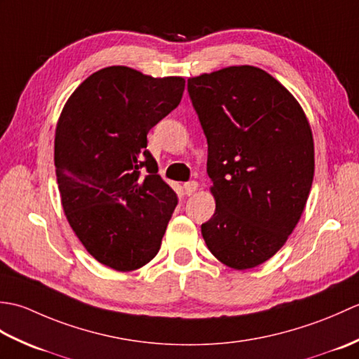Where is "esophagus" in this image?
<instances>
[{"label":"esophagus","mask_w":359,"mask_h":359,"mask_svg":"<svg viewBox=\"0 0 359 359\" xmlns=\"http://www.w3.org/2000/svg\"><path fill=\"white\" fill-rule=\"evenodd\" d=\"M197 188H199V184H197V182H187V184L184 185V189H185V194L187 196H191V194H194L196 191H197Z\"/></svg>","instance_id":"esophagus-1"}]
</instances>
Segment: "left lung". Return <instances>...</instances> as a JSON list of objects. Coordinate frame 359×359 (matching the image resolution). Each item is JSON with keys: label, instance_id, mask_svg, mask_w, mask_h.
<instances>
[{"label": "left lung", "instance_id": "1", "mask_svg": "<svg viewBox=\"0 0 359 359\" xmlns=\"http://www.w3.org/2000/svg\"><path fill=\"white\" fill-rule=\"evenodd\" d=\"M208 142L216 211L202 224L220 262L247 270L269 261L299 222L315 172L313 135L296 98L255 66L188 79Z\"/></svg>", "mask_w": 359, "mask_h": 359}]
</instances>
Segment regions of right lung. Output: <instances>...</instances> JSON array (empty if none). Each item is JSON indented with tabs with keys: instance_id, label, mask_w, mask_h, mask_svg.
<instances>
[{
	"instance_id": "add662e5",
	"label": "right lung",
	"mask_w": 359,
	"mask_h": 359,
	"mask_svg": "<svg viewBox=\"0 0 359 359\" xmlns=\"http://www.w3.org/2000/svg\"><path fill=\"white\" fill-rule=\"evenodd\" d=\"M184 89L182 77L109 66L74 90L58 118L53 160L65 215L109 269L133 271L158 253L177 194L157 174L147 134L177 108Z\"/></svg>"
}]
</instances>
